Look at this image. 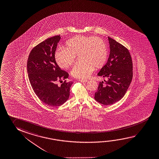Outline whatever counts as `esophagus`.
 Returning <instances> with one entry per match:
<instances>
[{"label":"esophagus","instance_id":"34e87169","mask_svg":"<svg viewBox=\"0 0 159 159\" xmlns=\"http://www.w3.org/2000/svg\"><path fill=\"white\" fill-rule=\"evenodd\" d=\"M79 81H80V82H83V83H86L88 81V80H86V79H79Z\"/></svg>","mask_w":159,"mask_h":159}]
</instances>
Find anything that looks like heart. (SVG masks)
<instances>
[{
    "label": "heart",
    "instance_id": "obj_1",
    "mask_svg": "<svg viewBox=\"0 0 159 159\" xmlns=\"http://www.w3.org/2000/svg\"><path fill=\"white\" fill-rule=\"evenodd\" d=\"M66 48H58L55 53V60L63 69L73 65L76 55H80V62L76 63L71 71L76 78H88L97 69L104 65L108 56L105 42L99 37L78 35L66 42Z\"/></svg>",
    "mask_w": 159,
    "mask_h": 159
}]
</instances>
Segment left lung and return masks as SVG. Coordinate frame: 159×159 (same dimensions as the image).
I'll return each mask as SVG.
<instances>
[{"label":"left lung","mask_w":159,"mask_h":159,"mask_svg":"<svg viewBox=\"0 0 159 159\" xmlns=\"http://www.w3.org/2000/svg\"><path fill=\"white\" fill-rule=\"evenodd\" d=\"M109 57L98 75L107 78L100 82L94 98L104 105L113 104L125 95L133 79V61L129 50L108 37Z\"/></svg>","instance_id":"8db88e82"}]
</instances>
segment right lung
I'll list each match as a JSON object with an SVG mask.
<instances>
[{
    "mask_svg": "<svg viewBox=\"0 0 159 159\" xmlns=\"http://www.w3.org/2000/svg\"><path fill=\"white\" fill-rule=\"evenodd\" d=\"M60 35L46 39L34 47L29 54L27 71L35 94L43 102L53 107L60 106L68 99L73 82H67L69 74L58 66L55 52ZM65 81L60 86L58 81Z\"/></svg>",
    "mask_w": 159,
    "mask_h": 159,
    "instance_id": "obj_1",
    "label": "right lung"
}]
</instances>
